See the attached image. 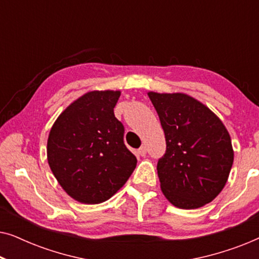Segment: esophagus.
<instances>
[{
    "label": "esophagus",
    "mask_w": 259,
    "mask_h": 259,
    "mask_svg": "<svg viewBox=\"0 0 259 259\" xmlns=\"http://www.w3.org/2000/svg\"><path fill=\"white\" fill-rule=\"evenodd\" d=\"M138 153H139V155H141V157H145L147 153V148L145 146H141L139 150H138Z\"/></svg>",
    "instance_id": "obj_1"
}]
</instances>
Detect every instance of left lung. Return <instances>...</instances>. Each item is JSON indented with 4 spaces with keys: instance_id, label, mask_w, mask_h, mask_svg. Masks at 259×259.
Returning <instances> with one entry per match:
<instances>
[{
    "instance_id": "left-lung-1",
    "label": "left lung",
    "mask_w": 259,
    "mask_h": 259,
    "mask_svg": "<svg viewBox=\"0 0 259 259\" xmlns=\"http://www.w3.org/2000/svg\"><path fill=\"white\" fill-rule=\"evenodd\" d=\"M166 139L157 169L169 203L192 210L211 203L228 182L233 164L230 134L207 106L184 93L148 92Z\"/></svg>"
}]
</instances>
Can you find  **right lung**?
Here are the masks:
<instances>
[{
  "mask_svg": "<svg viewBox=\"0 0 259 259\" xmlns=\"http://www.w3.org/2000/svg\"><path fill=\"white\" fill-rule=\"evenodd\" d=\"M119 97L120 91L88 92L58 116L49 132V167L66 193L82 204L114 196L137 166L114 115Z\"/></svg>",
  "mask_w": 259,
  "mask_h": 259,
  "instance_id": "add662e5",
  "label": "right lung"
}]
</instances>
